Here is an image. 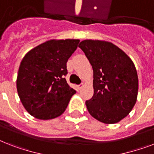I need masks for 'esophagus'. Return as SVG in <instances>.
Returning a JSON list of instances; mask_svg holds the SVG:
<instances>
[{"mask_svg":"<svg viewBox=\"0 0 154 154\" xmlns=\"http://www.w3.org/2000/svg\"><path fill=\"white\" fill-rule=\"evenodd\" d=\"M82 87H83V83H82V84H80V85H77V88H78V89H81L82 88Z\"/></svg>","mask_w":154,"mask_h":154,"instance_id":"esophagus-1","label":"esophagus"}]
</instances>
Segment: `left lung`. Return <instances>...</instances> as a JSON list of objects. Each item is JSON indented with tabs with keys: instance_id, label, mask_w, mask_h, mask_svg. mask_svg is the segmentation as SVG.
<instances>
[{
	"instance_id": "8db88e82",
	"label": "left lung",
	"mask_w": 154,
	"mask_h": 154,
	"mask_svg": "<svg viewBox=\"0 0 154 154\" xmlns=\"http://www.w3.org/2000/svg\"><path fill=\"white\" fill-rule=\"evenodd\" d=\"M79 48L94 70V96L85 101L87 109L105 124L120 122L137 101L138 77L134 62L111 42L85 40Z\"/></svg>"
}]
</instances>
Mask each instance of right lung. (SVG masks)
<instances>
[{"instance_id":"add662e5","label":"right lung","mask_w":154,"mask_h":154,"mask_svg":"<svg viewBox=\"0 0 154 154\" xmlns=\"http://www.w3.org/2000/svg\"><path fill=\"white\" fill-rule=\"evenodd\" d=\"M79 42L75 39L51 40L25 54L18 70L17 89L30 115L49 120L65 112L76 94L65 78L66 63Z\"/></svg>"}]
</instances>
